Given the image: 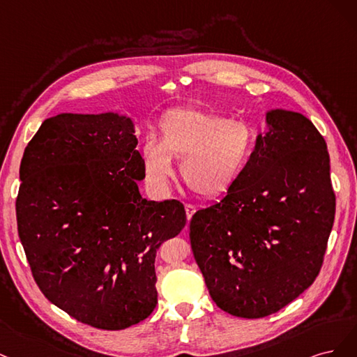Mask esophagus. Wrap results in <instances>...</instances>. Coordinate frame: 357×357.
<instances>
[{"label":"esophagus","mask_w":357,"mask_h":357,"mask_svg":"<svg viewBox=\"0 0 357 357\" xmlns=\"http://www.w3.org/2000/svg\"><path fill=\"white\" fill-rule=\"evenodd\" d=\"M195 206H192V204H185V212H187V220L190 221L191 220V216L195 213Z\"/></svg>","instance_id":"esophagus-1"}]
</instances>
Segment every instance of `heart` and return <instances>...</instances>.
I'll use <instances>...</instances> for the list:
<instances>
[{"instance_id":"b5f03b06","label":"heart","mask_w":357,"mask_h":357,"mask_svg":"<svg viewBox=\"0 0 357 357\" xmlns=\"http://www.w3.org/2000/svg\"><path fill=\"white\" fill-rule=\"evenodd\" d=\"M254 146V129L243 121L211 109L174 108L158 120L155 139L149 137L141 149L144 178L154 192L166 194L174 176L172 158H181L185 185L202 199H218L245 174Z\"/></svg>"}]
</instances>
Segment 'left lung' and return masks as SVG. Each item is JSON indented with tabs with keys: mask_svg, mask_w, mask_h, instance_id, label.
<instances>
[{
	"mask_svg": "<svg viewBox=\"0 0 357 357\" xmlns=\"http://www.w3.org/2000/svg\"><path fill=\"white\" fill-rule=\"evenodd\" d=\"M266 121L238 182L190 222L212 300L245 319L279 312L312 286L335 218L324 136L300 112L271 109Z\"/></svg>",
	"mask_w": 357,
	"mask_h": 357,
	"instance_id": "left-lung-1",
	"label": "left lung"
}]
</instances>
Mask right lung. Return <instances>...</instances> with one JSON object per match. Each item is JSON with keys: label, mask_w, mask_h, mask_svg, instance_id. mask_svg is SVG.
<instances>
[{"label": "right lung", "mask_w": 357, "mask_h": 357, "mask_svg": "<svg viewBox=\"0 0 357 357\" xmlns=\"http://www.w3.org/2000/svg\"><path fill=\"white\" fill-rule=\"evenodd\" d=\"M133 121L59 114L25 148L17 231L47 300L82 324L120 331L157 304L155 254L185 227L178 200L142 199Z\"/></svg>", "instance_id": "1"}]
</instances>
